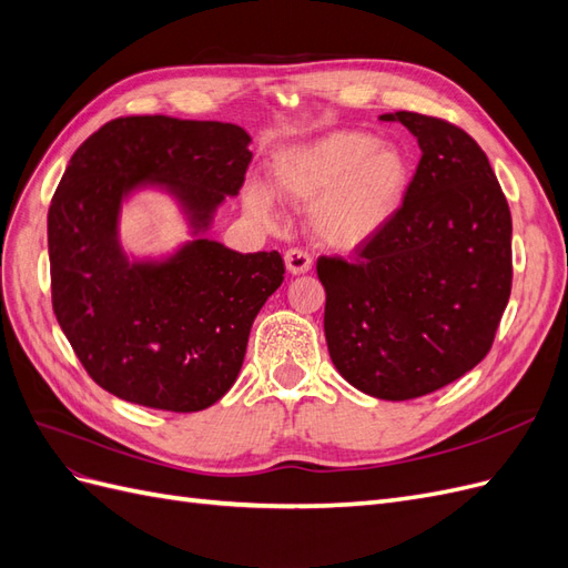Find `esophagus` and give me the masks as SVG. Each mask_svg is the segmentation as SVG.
Listing matches in <instances>:
<instances>
[{
  "label": "esophagus",
  "mask_w": 568,
  "mask_h": 568,
  "mask_svg": "<svg viewBox=\"0 0 568 568\" xmlns=\"http://www.w3.org/2000/svg\"><path fill=\"white\" fill-rule=\"evenodd\" d=\"M284 263H286V270L291 274H305V272H311V267H313V257L307 251L291 248V251L284 253Z\"/></svg>",
  "instance_id": "esophagus-1"
}]
</instances>
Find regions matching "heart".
<instances>
[{
	"label": "heart",
	"mask_w": 568,
	"mask_h": 568,
	"mask_svg": "<svg viewBox=\"0 0 568 568\" xmlns=\"http://www.w3.org/2000/svg\"><path fill=\"white\" fill-rule=\"evenodd\" d=\"M270 186L288 203H313L311 225L324 244L355 248L403 209L409 163L398 146L367 132H329L274 153ZM244 209L261 225L280 222L274 196L257 182L244 186Z\"/></svg>",
	"instance_id": "obj_1"
}]
</instances>
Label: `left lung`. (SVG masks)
<instances>
[{
    "label": "left lung",
    "instance_id": "8db88e82",
    "mask_svg": "<svg viewBox=\"0 0 568 568\" xmlns=\"http://www.w3.org/2000/svg\"><path fill=\"white\" fill-rule=\"evenodd\" d=\"M417 136L403 209L357 248L317 261L324 336L338 374L379 400L453 384L493 346L511 291V215L471 136L440 118L379 115Z\"/></svg>",
    "mask_w": 568,
    "mask_h": 568
}]
</instances>
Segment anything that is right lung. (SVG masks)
Listing matches in <instances>:
<instances>
[{
    "label": "right lung",
    "mask_w": 568,
    "mask_h": 568,
    "mask_svg": "<svg viewBox=\"0 0 568 568\" xmlns=\"http://www.w3.org/2000/svg\"><path fill=\"white\" fill-rule=\"evenodd\" d=\"M251 134L217 120L115 118L68 163L49 205L51 303L82 367L115 398L168 412L217 403L244 365L251 324L284 282L277 251L209 239L253 159ZM159 191L192 240L161 256L119 242L122 205Z\"/></svg>",
    "instance_id": "1"
}]
</instances>
